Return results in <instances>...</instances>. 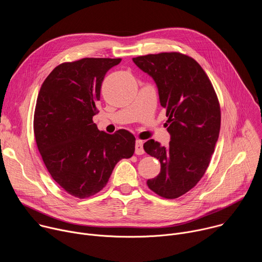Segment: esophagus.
Segmentation results:
<instances>
[{"instance_id": "34e87169", "label": "esophagus", "mask_w": 262, "mask_h": 262, "mask_svg": "<svg viewBox=\"0 0 262 262\" xmlns=\"http://www.w3.org/2000/svg\"><path fill=\"white\" fill-rule=\"evenodd\" d=\"M136 155L141 156L144 154V149H143V141L141 140H137L136 141V150H135Z\"/></svg>"}]
</instances>
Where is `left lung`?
<instances>
[{"label":"left lung","mask_w":262,"mask_h":262,"mask_svg":"<svg viewBox=\"0 0 262 262\" xmlns=\"http://www.w3.org/2000/svg\"><path fill=\"white\" fill-rule=\"evenodd\" d=\"M133 61L156 82L171 135L168 147L152 139L144 143L146 154L161 163L160 174L147 185L175 199L193 189L209 165L220 134V103L207 74L189 56L172 52Z\"/></svg>","instance_id":"8db88e82"}]
</instances>
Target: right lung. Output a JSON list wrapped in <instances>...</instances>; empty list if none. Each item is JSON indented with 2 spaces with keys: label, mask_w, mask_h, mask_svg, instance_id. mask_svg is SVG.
Wrapping results in <instances>:
<instances>
[{
  "label": "right lung",
  "mask_w": 262,
  "mask_h": 262,
  "mask_svg": "<svg viewBox=\"0 0 262 262\" xmlns=\"http://www.w3.org/2000/svg\"><path fill=\"white\" fill-rule=\"evenodd\" d=\"M121 59L84 58L58 65L43 82L34 113V135L53 179L80 199L101 191L116 164L135 152L136 138L125 129L100 132L98 113L105 73Z\"/></svg>",
  "instance_id": "add662e5"
}]
</instances>
